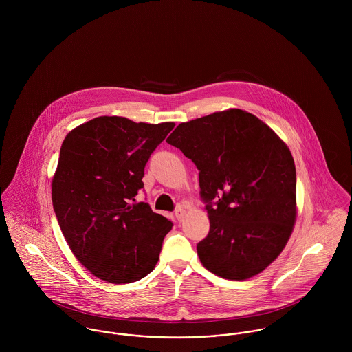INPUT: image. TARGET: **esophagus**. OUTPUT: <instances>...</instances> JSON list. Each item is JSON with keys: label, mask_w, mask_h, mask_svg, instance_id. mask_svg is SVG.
I'll use <instances>...</instances> for the list:
<instances>
[{"label": "esophagus", "mask_w": 352, "mask_h": 352, "mask_svg": "<svg viewBox=\"0 0 352 352\" xmlns=\"http://www.w3.org/2000/svg\"><path fill=\"white\" fill-rule=\"evenodd\" d=\"M184 214H186V211H184L182 207H179V208H176V210H175V217H176V219H177L179 222H180V221H183Z\"/></svg>", "instance_id": "obj_1"}]
</instances>
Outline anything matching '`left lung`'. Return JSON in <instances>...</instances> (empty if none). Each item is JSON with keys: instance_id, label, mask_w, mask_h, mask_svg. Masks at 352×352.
<instances>
[{"instance_id": "obj_1", "label": "left lung", "mask_w": 352, "mask_h": 352, "mask_svg": "<svg viewBox=\"0 0 352 352\" xmlns=\"http://www.w3.org/2000/svg\"><path fill=\"white\" fill-rule=\"evenodd\" d=\"M166 142L199 170L210 232L197 245L212 274L244 280L286 247L297 217V176L286 144L258 118L232 108L180 123Z\"/></svg>"}]
</instances>
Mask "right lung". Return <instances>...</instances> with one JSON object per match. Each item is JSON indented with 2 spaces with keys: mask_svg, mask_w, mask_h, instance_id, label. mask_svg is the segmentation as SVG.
I'll return each mask as SVG.
<instances>
[{
  "mask_svg": "<svg viewBox=\"0 0 352 352\" xmlns=\"http://www.w3.org/2000/svg\"><path fill=\"white\" fill-rule=\"evenodd\" d=\"M175 123L99 116L72 130L59 151L51 195L77 260L108 283H131L154 270L172 222L145 201V165Z\"/></svg>",
  "mask_w": 352,
  "mask_h": 352,
  "instance_id": "1",
  "label": "right lung"
}]
</instances>
